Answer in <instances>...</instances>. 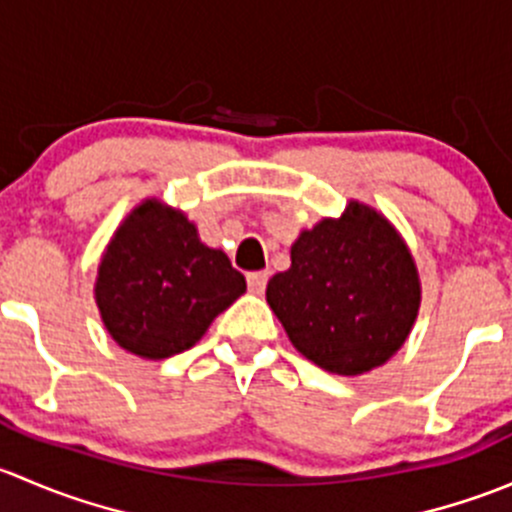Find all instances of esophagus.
I'll list each match as a JSON object with an SVG mask.
<instances>
[{"instance_id": "obj_1", "label": "esophagus", "mask_w": 512, "mask_h": 512, "mask_svg": "<svg viewBox=\"0 0 512 512\" xmlns=\"http://www.w3.org/2000/svg\"><path fill=\"white\" fill-rule=\"evenodd\" d=\"M267 280H270L267 272H250V275H247V287H250V292L262 294L267 287Z\"/></svg>"}]
</instances>
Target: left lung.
Listing matches in <instances>:
<instances>
[{"instance_id": "8db88e82", "label": "left lung", "mask_w": 512, "mask_h": 512, "mask_svg": "<svg viewBox=\"0 0 512 512\" xmlns=\"http://www.w3.org/2000/svg\"><path fill=\"white\" fill-rule=\"evenodd\" d=\"M289 342L332 374L356 376L399 352L418 314L414 257L376 210L349 203L292 245V267L267 285Z\"/></svg>"}]
</instances>
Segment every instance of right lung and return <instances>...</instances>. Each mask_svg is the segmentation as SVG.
<instances>
[{"label":"right lung","mask_w":512,"mask_h":512,"mask_svg":"<svg viewBox=\"0 0 512 512\" xmlns=\"http://www.w3.org/2000/svg\"><path fill=\"white\" fill-rule=\"evenodd\" d=\"M245 292L225 252L198 240L178 210L146 200L118 227L98 267L96 304L126 352L168 359L193 347Z\"/></svg>","instance_id":"right-lung-1"}]
</instances>
